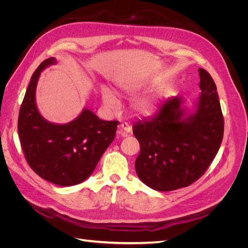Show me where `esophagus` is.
Returning <instances> with one entry per match:
<instances>
[{
    "mask_svg": "<svg viewBox=\"0 0 248 248\" xmlns=\"http://www.w3.org/2000/svg\"><path fill=\"white\" fill-rule=\"evenodd\" d=\"M131 131V126L128 123H122L119 125V128H118V133L120 136L125 137L127 133H129Z\"/></svg>",
    "mask_w": 248,
    "mask_h": 248,
    "instance_id": "obj_1",
    "label": "esophagus"
}]
</instances>
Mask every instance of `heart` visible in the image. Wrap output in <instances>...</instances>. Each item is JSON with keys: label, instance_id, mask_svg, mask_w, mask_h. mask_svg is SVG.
I'll list each match as a JSON object with an SVG mask.
<instances>
[{"label": "heart", "instance_id": "b5f03b06", "mask_svg": "<svg viewBox=\"0 0 248 248\" xmlns=\"http://www.w3.org/2000/svg\"><path fill=\"white\" fill-rule=\"evenodd\" d=\"M141 87L142 85L138 81H124L121 82V84H119L120 91L124 94H132L134 92H137ZM101 93L102 99L104 103H106V106L110 108H115L118 104V99L116 95L112 93L111 90H109L108 88H102ZM156 96L141 97V98H139L133 102L132 107L133 109L136 110L139 115L146 116L153 112V110L156 108Z\"/></svg>", "mask_w": 248, "mask_h": 248}]
</instances>
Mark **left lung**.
<instances>
[{"instance_id": "8db88e82", "label": "left lung", "mask_w": 248, "mask_h": 248, "mask_svg": "<svg viewBox=\"0 0 248 248\" xmlns=\"http://www.w3.org/2000/svg\"><path fill=\"white\" fill-rule=\"evenodd\" d=\"M199 73L202 93L193 115L184 119L182 99L172 97L152 118L132 127L140 146L137 174L155 190L170 191L196 182L219 150L224 121L216 85L205 69Z\"/></svg>"}]
</instances>
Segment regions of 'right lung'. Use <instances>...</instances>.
Segmentation results:
<instances>
[{"mask_svg": "<svg viewBox=\"0 0 248 248\" xmlns=\"http://www.w3.org/2000/svg\"><path fill=\"white\" fill-rule=\"evenodd\" d=\"M56 60L49 58L31 78L19 109L17 129L25 158L37 175L61 186L76 185L94 171L116 137L119 121H103L84 109L74 121L57 125L43 119L35 103L40 72Z\"/></svg>", "mask_w": 248, "mask_h": 248, "instance_id": "right-lung-1", "label": "right lung"}]
</instances>
